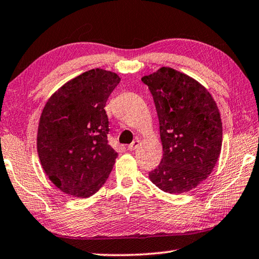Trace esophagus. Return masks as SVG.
Instances as JSON below:
<instances>
[{
  "label": "esophagus",
  "mask_w": 259,
  "mask_h": 259,
  "mask_svg": "<svg viewBox=\"0 0 259 259\" xmlns=\"http://www.w3.org/2000/svg\"><path fill=\"white\" fill-rule=\"evenodd\" d=\"M139 146H140V141H139V140H135V141H133V142L131 143L130 146H128V150L133 151V150H135V149H138Z\"/></svg>",
  "instance_id": "esophagus-1"
}]
</instances>
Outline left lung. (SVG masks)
<instances>
[{"instance_id":"obj_1","label":"left lung","mask_w":259,"mask_h":259,"mask_svg":"<svg viewBox=\"0 0 259 259\" xmlns=\"http://www.w3.org/2000/svg\"><path fill=\"white\" fill-rule=\"evenodd\" d=\"M141 79L156 104L164 151L149 179L164 192H188L219 160L223 137L219 108L205 86L173 68L161 67Z\"/></svg>"}]
</instances>
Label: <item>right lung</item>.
I'll return each instance as SVG.
<instances>
[{
  "label": "right lung",
  "instance_id": "right-lung-1",
  "mask_svg": "<svg viewBox=\"0 0 259 259\" xmlns=\"http://www.w3.org/2000/svg\"><path fill=\"white\" fill-rule=\"evenodd\" d=\"M116 72L91 69L54 92L40 113L37 153L44 173L61 192L89 198L106 183L117 152L108 144L109 95Z\"/></svg>",
  "mask_w": 259,
  "mask_h": 259
}]
</instances>
